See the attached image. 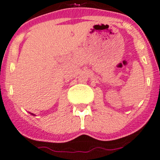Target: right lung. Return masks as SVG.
<instances>
[{
	"instance_id": "1",
	"label": "right lung",
	"mask_w": 160,
	"mask_h": 160,
	"mask_svg": "<svg viewBox=\"0 0 160 160\" xmlns=\"http://www.w3.org/2000/svg\"><path fill=\"white\" fill-rule=\"evenodd\" d=\"M31 115H35V114H31Z\"/></svg>"
}]
</instances>
